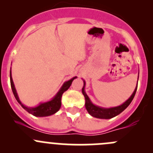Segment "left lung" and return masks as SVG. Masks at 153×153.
I'll return each mask as SVG.
<instances>
[{
  "instance_id": "obj_1",
  "label": "left lung",
  "mask_w": 153,
  "mask_h": 153,
  "mask_svg": "<svg viewBox=\"0 0 153 153\" xmlns=\"http://www.w3.org/2000/svg\"><path fill=\"white\" fill-rule=\"evenodd\" d=\"M138 75H139V72H138ZM84 86L82 88V93L84 95V98H85V107L89 112V115H92V117H95L97 118H101V119H110V118H114L116 115H119L120 113L123 112L128 106L132 102V99H133L134 96L136 92L137 87H138V81H137V86L135 87V90H134L133 93L131 95V96L126 100V101L122 104L121 105L118 106H114V107H109V108H104L101 107L99 106H96L91 101L88 95H86L85 92V86L86 82L84 80Z\"/></svg>"
}]
</instances>
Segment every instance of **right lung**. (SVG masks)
I'll return each mask as SVG.
<instances>
[{
    "instance_id": "1",
    "label": "right lung",
    "mask_w": 153,
    "mask_h": 153,
    "mask_svg": "<svg viewBox=\"0 0 153 153\" xmlns=\"http://www.w3.org/2000/svg\"><path fill=\"white\" fill-rule=\"evenodd\" d=\"M77 78V77H74V78H71L69 81H66L64 83L62 86L61 87V89H59L58 92H57L56 95L50 100V101H47V102L44 103H40L39 105L35 107H28V106L24 105V104L21 103V101H20L19 97H18V93H17L16 89L15 87V84H14L13 80L12 78V72H11L10 69V83H11V87H12V92H13L14 95H15V99L17 100L18 103L21 104V106L25 109L26 111L29 112V113L32 114V115L36 117H46V116H49V115H52L53 114L56 113L58 110L60 109L61 106V97H62L63 93H64L65 91H67L69 88V86L72 84V81L74 79Z\"/></svg>"
}]
</instances>
